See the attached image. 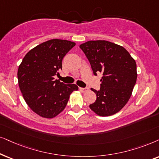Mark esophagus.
Instances as JSON below:
<instances>
[{"label": "esophagus", "instance_id": "1", "mask_svg": "<svg viewBox=\"0 0 159 159\" xmlns=\"http://www.w3.org/2000/svg\"><path fill=\"white\" fill-rule=\"evenodd\" d=\"M79 89H80V90H81L82 92H87L88 89H89L88 88H79Z\"/></svg>", "mask_w": 159, "mask_h": 159}]
</instances>
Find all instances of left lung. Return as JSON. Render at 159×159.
Returning <instances> with one entry per match:
<instances>
[{
  "label": "left lung",
  "mask_w": 159,
  "mask_h": 159,
  "mask_svg": "<svg viewBox=\"0 0 159 159\" xmlns=\"http://www.w3.org/2000/svg\"><path fill=\"white\" fill-rule=\"evenodd\" d=\"M94 75L102 73L100 89H92L97 99L89 105L100 116H109L124 107L137 81V65L122 46L107 41H89L80 45Z\"/></svg>",
  "instance_id": "obj_1"
}]
</instances>
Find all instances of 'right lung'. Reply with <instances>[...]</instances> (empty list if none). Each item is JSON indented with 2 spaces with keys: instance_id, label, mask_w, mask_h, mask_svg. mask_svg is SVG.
<instances>
[{
  "instance_id": "add662e5",
  "label": "right lung",
  "mask_w": 159,
  "mask_h": 159,
  "mask_svg": "<svg viewBox=\"0 0 159 159\" xmlns=\"http://www.w3.org/2000/svg\"><path fill=\"white\" fill-rule=\"evenodd\" d=\"M75 45L66 40L52 39L31 49L18 68L19 86L32 111L52 118L66 107L70 94L78 87L54 79L62 67V59Z\"/></svg>"
}]
</instances>
